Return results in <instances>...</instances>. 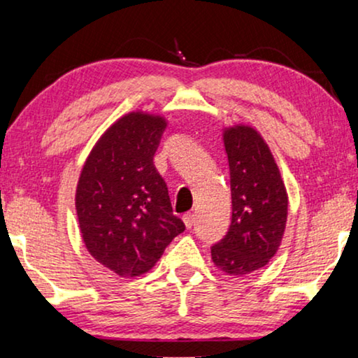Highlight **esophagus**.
I'll list each match as a JSON object with an SVG mask.
<instances>
[{
  "label": "esophagus",
  "instance_id": "1",
  "mask_svg": "<svg viewBox=\"0 0 358 358\" xmlns=\"http://www.w3.org/2000/svg\"><path fill=\"white\" fill-rule=\"evenodd\" d=\"M183 222H185V225H186V227H188V229L193 227V224H194V214L186 213V214L183 215Z\"/></svg>",
  "mask_w": 358,
  "mask_h": 358
}]
</instances>
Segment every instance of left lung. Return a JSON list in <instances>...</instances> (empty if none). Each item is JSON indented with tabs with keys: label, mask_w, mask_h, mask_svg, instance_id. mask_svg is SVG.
Returning <instances> with one entry per match:
<instances>
[{
	"label": "left lung",
	"mask_w": 358,
	"mask_h": 358,
	"mask_svg": "<svg viewBox=\"0 0 358 358\" xmlns=\"http://www.w3.org/2000/svg\"><path fill=\"white\" fill-rule=\"evenodd\" d=\"M229 159L231 222L210 248L214 264L230 275L263 268L278 251L287 222V191L268 144L251 127L224 131Z\"/></svg>",
	"instance_id": "1"
}]
</instances>
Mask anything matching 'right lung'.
Segmentation results:
<instances>
[{
  "mask_svg": "<svg viewBox=\"0 0 358 358\" xmlns=\"http://www.w3.org/2000/svg\"><path fill=\"white\" fill-rule=\"evenodd\" d=\"M165 128L159 115H124L90 150L78 181L76 210L85 248L122 278L152 269L185 230L154 167Z\"/></svg>",
  "mask_w": 358,
  "mask_h": 358,
  "instance_id": "obj_1",
  "label": "right lung"
}]
</instances>
